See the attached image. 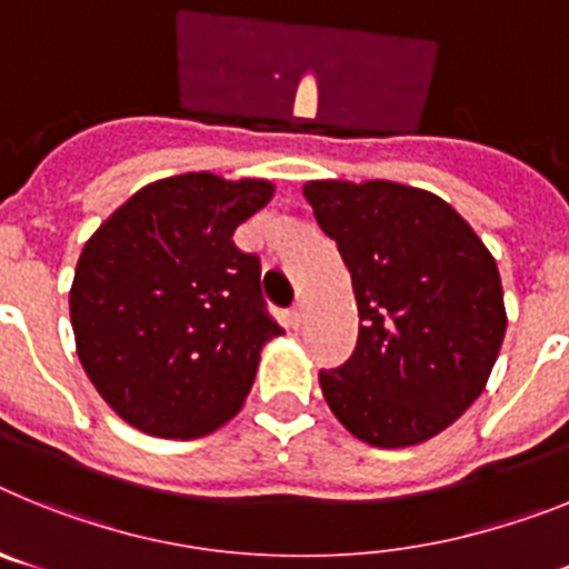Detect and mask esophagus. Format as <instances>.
Listing matches in <instances>:
<instances>
[{
	"label": "esophagus",
	"mask_w": 569,
	"mask_h": 569,
	"mask_svg": "<svg viewBox=\"0 0 569 569\" xmlns=\"http://www.w3.org/2000/svg\"><path fill=\"white\" fill-rule=\"evenodd\" d=\"M305 319H308V305H305V301H299V305L290 310V325H293V328H299V325H305Z\"/></svg>",
	"instance_id": "obj_1"
}]
</instances>
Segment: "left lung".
I'll return each instance as SVG.
<instances>
[{"instance_id":"obj_1","label":"left lung","mask_w":569,"mask_h":569,"mask_svg":"<svg viewBox=\"0 0 569 569\" xmlns=\"http://www.w3.org/2000/svg\"><path fill=\"white\" fill-rule=\"evenodd\" d=\"M301 193L336 241L359 308L353 356L319 373L325 401L365 445L433 439L479 399L499 359V264L430 190L319 179Z\"/></svg>"}]
</instances>
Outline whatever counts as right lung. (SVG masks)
<instances>
[{
  "label": "right lung",
  "instance_id": "add662e5",
  "mask_svg": "<svg viewBox=\"0 0 569 569\" xmlns=\"http://www.w3.org/2000/svg\"><path fill=\"white\" fill-rule=\"evenodd\" d=\"M268 179L168 176L136 190L84 241L70 284L77 353L116 416L162 439L228 425L281 328L259 259L233 233L273 199Z\"/></svg>",
  "mask_w": 569,
  "mask_h": 569
}]
</instances>
